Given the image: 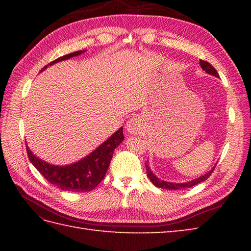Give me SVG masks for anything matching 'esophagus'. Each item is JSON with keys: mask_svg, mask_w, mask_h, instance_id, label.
<instances>
[{"mask_svg": "<svg viewBox=\"0 0 251 251\" xmlns=\"http://www.w3.org/2000/svg\"><path fill=\"white\" fill-rule=\"evenodd\" d=\"M126 129L131 135H137L142 130V122L138 116H132L127 121Z\"/></svg>", "mask_w": 251, "mask_h": 251, "instance_id": "34e87169", "label": "esophagus"}]
</instances>
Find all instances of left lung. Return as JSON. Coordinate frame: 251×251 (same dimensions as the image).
Instances as JSON below:
<instances>
[{
	"mask_svg": "<svg viewBox=\"0 0 251 251\" xmlns=\"http://www.w3.org/2000/svg\"><path fill=\"white\" fill-rule=\"evenodd\" d=\"M200 65L201 67V69L204 71H206L207 73L211 74V75H215V76H219V74H218L216 69L212 67L209 62H207L205 60H201L200 61ZM147 167V175L149 179H150L152 181V183L157 186V188H161V189H168V190H181V189H185V188H192V186H194L196 184H199L201 182H202V181L207 180L208 178L210 177L212 172H214L215 168H212L209 173H207L206 175L201 176V178L199 179H195L193 181H190V182H186V183H172V182H166V181H163L161 179H158L156 176H154V174L151 172L150 167L148 166V165H146Z\"/></svg>",
	"mask_w": 251,
	"mask_h": 251,
	"instance_id": "left-lung-1",
	"label": "left lung"
}]
</instances>
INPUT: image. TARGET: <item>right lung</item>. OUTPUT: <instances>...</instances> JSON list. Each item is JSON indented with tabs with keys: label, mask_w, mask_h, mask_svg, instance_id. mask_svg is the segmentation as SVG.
I'll return each instance as SVG.
<instances>
[{
	"label": "right lung",
	"mask_w": 251,
	"mask_h": 251,
	"mask_svg": "<svg viewBox=\"0 0 251 251\" xmlns=\"http://www.w3.org/2000/svg\"><path fill=\"white\" fill-rule=\"evenodd\" d=\"M84 51L85 50H78L59 57L47 66H51L56 62L78 56L83 54ZM47 66H45L41 71L45 70ZM123 139H124V135H123V128L121 127L88 156L77 163L67 165V166H55V165L42 161L31 152L28 146H26V153H28L29 159L33 164V166L39 170L41 175L50 183L65 191L87 192L95 189L103 180L115 148L120 145Z\"/></svg>",
	"instance_id": "add662e5"
}]
</instances>
